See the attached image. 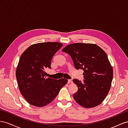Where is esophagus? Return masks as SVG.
I'll return each instance as SVG.
<instances>
[{
  "label": "esophagus",
  "instance_id": "34e87169",
  "mask_svg": "<svg viewBox=\"0 0 128 128\" xmlns=\"http://www.w3.org/2000/svg\"><path fill=\"white\" fill-rule=\"evenodd\" d=\"M72 80L71 79H68V84H70V83H72Z\"/></svg>",
  "mask_w": 128,
  "mask_h": 128
}]
</instances>
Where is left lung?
<instances>
[{
  "mask_svg": "<svg viewBox=\"0 0 128 128\" xmlns=\"http://www.w3.org/2000/svg\"><path fill=\"white\" fill-rule=\"evenodd\" d=\"M69 54L76 69L84 70V82L74 79L78 91L74 94L76 102L86 108L100 104L110 90L113 70L104 51L96 44L76 43L62 49Z\"/></svg>",
  "mask_w": 128,
  "mask_h": 128,
  "instance_id": "1",
  "label": "left lung"
}]
</instances>
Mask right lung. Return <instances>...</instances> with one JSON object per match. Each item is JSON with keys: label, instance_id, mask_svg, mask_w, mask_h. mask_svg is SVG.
Returning <instances> with one entry per match:
<instances>
[{"label": "right lung", "instance_id": "1", "mask_svg": "<svg viewBox=\"0 0 128 128\" xmlns=\"http://www.w3.org/2000/svg\"><path fill=\"white\" fill-rule=\"evenodd\" d=\"M63 44L44 42L34 44L21 54L16 70V78L22 94L28 102L42 107L54 99L68 79L46 78V68H51L52 60Z\"/></svg>", "mask_w": 128, "mask_h": 128}]
</instances>
